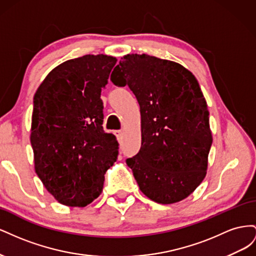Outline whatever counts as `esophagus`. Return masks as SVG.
Returning a JSON list of instances; mask_svg holds the SVG:
<instances>
[{
	"mask_svg": "<svg viewBox=\"0 0 256 256\" xmlns=\"http://www.w3.org/2000/svg\"><path fill=\"white\" fill-rule=\"evenodd\" d=\"M114 134L116 136V138H118V141H120V138H122V130H116V131H114Z\"/></svg>",
	"mask_w": 256,
	"mask_h": 256,
	"instance_id": "esophagus-1",
	"label": "esophagus"
}]
</instances>
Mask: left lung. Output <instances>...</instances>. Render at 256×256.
Here are the masks:
<instances>
[{"label":"left lung","instance_id":"8db88e82","mask_svg":"<svg viewBox=\"0 0 256 256\" xmlns=\"http://www.w3.org/2000/svg\"><path fill=\"white\" fill-rule=\"evenodd\" d=\"M111 81L128 85L141 112V148L126 160L138 188L159 204L180 202L206 176L212 143L209 112L196 76L180 64L127 54Z\"/></svg>","mask_w":256,"mask_h":256}]
</instances>
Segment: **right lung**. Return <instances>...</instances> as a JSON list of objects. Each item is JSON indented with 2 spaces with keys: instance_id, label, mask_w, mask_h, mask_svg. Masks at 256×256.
I'll list each match as a JSON object with an SVG mask.
<instances>
[{
  "instance_id": "add662e5",
  "label": "right lung",
  "mask_w": 256,
  "mask_h": 256,
  "mask_svg": "<svg viewBox=\"0 0 256 256\" xmlns=\"http://www.w3.org/2000/svg\"><path fill=\"white\" fill-rule=\"evenodd\" d=\"M116 58L69 60L48 74L34 95L30 144L35 172L58 203L85 207L104 188L118 143L104 131L106 88Z\"/></svg>"
}]
</instances>
